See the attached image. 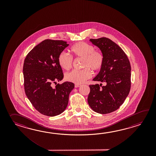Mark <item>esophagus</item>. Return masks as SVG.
<instances>
[{
	"mask_svg": "<svg viewBox=\"0 0 156 156\" xmlns=\"http://www.w3.org/2000/svg\"><path fill=\"white\" fill-rule=\"evenodd\" d=\"M80 86H81V85L79 84V83H76V84L75 85V87L76 88H77V87H80Z\"/></svg>",
	"mask_w": 156,
	"mask_h": 156,
	"instance_id": "esophagus-1",
	"label": "esophagus"
}]
</instances>
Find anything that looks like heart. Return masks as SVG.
Segmentation results:
<instances>
[{
	"label": "heart",
	"mask_w": 156,
	"mask_h": 156,
	"mask_svg": "<svg viewBox=\"0 0 156 156\" xmlns=\"http://www.w3.org/2000/svg\"><path fill=\"white\" fill-rule=\"evenodd\" d=\"M74 56L83 59L81 70H73L65 75V79L70 82L81 83L89 79L92 75L91 69L94 71L99 70L103 66L104 57L102 53L95 51V47L89 43L78 42L71 48ZM58 62L61 68L68 70L72 67L73 58L65 52H62L58 57Z\"/></svg>",
	"instance_id": "b5f03b06"
}]
</instances>
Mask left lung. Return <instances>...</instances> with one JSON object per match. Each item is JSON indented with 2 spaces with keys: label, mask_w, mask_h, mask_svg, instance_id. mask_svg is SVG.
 Returning a JSON list of instances; mask_svg holds the SVG:
<instances>
[{
  "label": "left lung",
  "mask_w": 156,
  "mask_h": 156,
  "mask_svg": "<svg viewBox=\"0 0 156 156\" xmlns=\"http://www.w3.org/2000/svg\"><path fill=\"white\" fill-rule=\"evenodd\" d=\"M104 57L103 66L93 80L106 83L90 85L87 102L96 113L105 114L119 108L130 89L131 67L126 54L117 44L108 38L90 39Z\"/></svg>",
  "instance_id": "left-lung-1"
}]
</instances>
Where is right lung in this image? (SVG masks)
I'll return each instance as SVG.
<instances>
[{
    "label": "right lung",
    "instance_id": "add662e5",
    "mask_svg": "<svg viewBox=\"0 0 156 156\" xmlns=\"http://www.w3.org/2000/svg\"><path fill=\"white\" fill-rule=\"evenodd\" d=\"M69 45L61 40H44L30 51L24 60L25 93L34 108L44 115L54 116L63 113L75 87L73 83L68 81L53 86L63 79L58 57Z\"/></svg>",
    "mask_w": 156,
    "mask_h": 156
}]
</instances>
